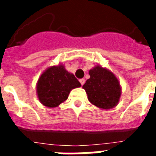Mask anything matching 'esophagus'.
I'll return each instance as SVG.
<instances>
[{"mask_svg":"<svg viewBox=\"0 0 156 156\" xmlns=\"http://www.w3.org/2000/svg\"><path fill=\"white\" fill-rule=\"evenodd\" d=\"M79 82H80L81 85H83V84H84V83H85V79H84V78H82V79H80V80H79Z\"/></svg>","mask_w":156,"mask_h":156,"instance_id":"34e87169","label":"esophagus"}]
</instances>
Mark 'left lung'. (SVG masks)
<instances>
[{
  "mask_svg": "<svg viewBox=\"0 0 156 156\" xmlns=\"http://www.w3.org/2000/svg\"><path fill=\"white\" fill-rule=\"evenodd\" d=\"M88 73L90 78L83 86L88 101L101 109H111L117 106L122 94L117 77L100 65H95Z\"/></svg>",
  "mask_w": 156,
  "mask_h": 156,
  "instance_id": "left-lung-1",
  "label": "left lung"
}]
</instances>
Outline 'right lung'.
<instances>
[{
    "label": "right lung",
    "instance_id": "1",
    "mask_svg": "<svg viewBox=\"0 0 156 156\" xmlns=\"http://www.w3.org/2000/svg\"><path fill=\"white\" fill-rule=\"evenodd\" d=\"M81 87L74 75L59 63L45 70L37 82L36 92L41 105L48 108H56L64 103L72 89Z\"/></svg>",
    "mask_w": 156,
    "mask_h": 156
}]
</instances>
